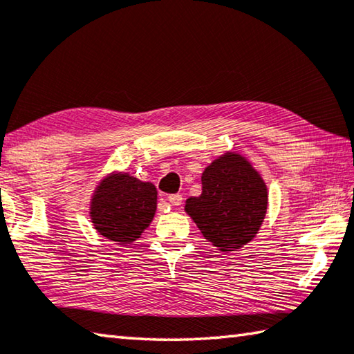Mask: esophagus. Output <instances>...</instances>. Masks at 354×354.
Wrapping results in <instances>:
<instances>
[{"mask_svg":"<svg viewBox=\"0 0 354 354\" xmlns=\"http://www.w3.org/2000/svg\"><path fill=\"white\" fill-rule=\"evenodd\" d=\"M169 203L171 206H181L183 205V195L179 194H173V195H169Z\"/></svg>","mask_w":354,"mask_h":354,"instance_id":"1","label":"esophagus"}]
</instances>
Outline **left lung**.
I'll return each mask as SVG.
<instances>
[{
    "label": "left lung",
    "instance_id": "obj_1",
    "mask_svg": "<svg viewBox=\"0 0 354 354\" xmlns=\"http://www.w3.org/2000/svg\"><path fill=\"white\" fill-rule=\"evenodd\" d=\"M201 195L185 201L201 234L220 251H236L253 241L267 214L268 192L242 154L227 151L201 175Z\"/></svg>",
    "mask_w": 354,
    "mask_h": 354
}]
</instances>
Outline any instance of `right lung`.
Wrapping results in <instances>:
<instances>
[{
	"mask_svg": "<svg viewBox=\"0 0 354 354\" xmlns=\"http://www.w3.org/2000/svg\"><path fill=\"white\" fill-rule=\"evenodd\" d=\"M158 206L154 184L129 173H111L93 192L91 218L101 236L118 243H133L151 223Z\"/></svg>",
	"mask_w": 354,
	"mask_h": 354,
	"instance_id": "add662e5",
	"label": "right lung"
}]
</instances>
